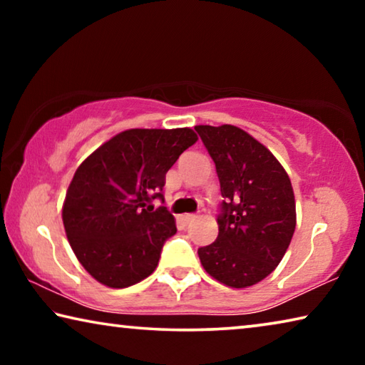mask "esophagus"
<instances>
[{"label":"esophagus","mask_w":365,"mask_h":365,"mask_svg":"<svg viewBox=\"0 0 365 365\" xmlns=\"http://www.w3.org/2000/svg\"><path fill=\"white\" fill-rule=\"evenodd\" d=\"M196 219V215L195 214H185V215H182V222L185 225H188V224H191V222H193Z\"/></svg>","instance_id":"esophagus-1"}]
</instances>
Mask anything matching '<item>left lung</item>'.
<instances>
[{
	"label": "left lung",
	"instance_id": "left-lung-1",
	"mask_svg": "<svg viewBox=\"0 0 365 365\" xmlns=\"http://www.w3.org/2000/svg\"><path fill=\"white\" fill-rule=\"evenodd\" d=\"M212 158L224 201L214 243L197 250L202 267L232 288L256 285L285 256L296 227L294 193L282 164L235 125H196Z\"/></svg>",
	"mask_w": 365,
	"mask_h": 365
}]
</instances>
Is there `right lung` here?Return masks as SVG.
Returning <instances> with one entry per match:
<instances>
[{"label": "right lung", "instance_id": "add662e5", "mask_svg": "<svg viewBox=\"0 0 365 365\" xmlns=\"http://www.w3.org/2000/svg\"><path fill=\"white\" fill-rule=\"evenodd\" d=\"M191 128H130L78 165L66 193L63 222L78 262L103 285L127 288L158 267L165 240L175 235L164 201L165 174L196 143Z\"/></svg>", "mask_w": 365, "mask_h": 365}]
</instances>
